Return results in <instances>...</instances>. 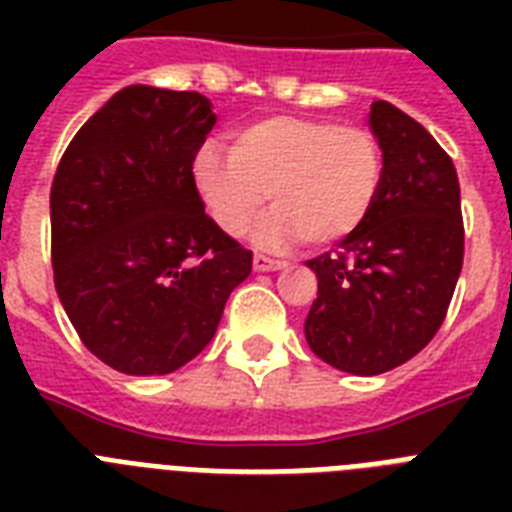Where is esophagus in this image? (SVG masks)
I'll return each mask as SVG.
<instances>
[{"label":"esophagus","instance_id":"1","mask_svg":"<svg viewBox=\"0 0 512 512\" xmlns=\"http://www.w3.org/2000/svg\"><path fill=\"white\" fill-rule=\"evenodd\" d=\"M252 265H255V271H281V268H287V263H284V260L265 255V252H255V257H252Z\"/></svg>","mask_w":512,"mask_h":512}]
</instances>
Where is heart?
I'll return each mask as SVG.
<instances>
[{
    "mask_svg": "<svg viewBox=\"0 0 512 512\" xmlns=\"http://www.w3.org/2000/svg\"><path fill=\"white\" fill-rule=\"evenodd\" d=\"M193 188L215 225L241 236L265 199L263 247L308 241L329 247L366 223L385 177V151L369 127L276 114L233 132L231 154L201 148L191 164Z\"/></svg>",
    "mask_w": 512,
    "mask_h": 512,
    "instance_id": "b5f03b06",
    "label": "heart"
}]
</instances>
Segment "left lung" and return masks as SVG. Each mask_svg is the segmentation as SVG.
Listing matches in <instances>:
<instances>
[{"instance_id": "obj_1", "label": "left lung", "mask_w": 512, "mask_h": 512, "mask_svg": "<svg viewBox=\"0 0 512 512\" xmlns=\"http://www.w3.org/2000/svg\"><path fill=\"white\" fill-rule=\"evenodd\" d=\"M369 124L385 151L380 196L340 249L305 263L319 279L305 340L350 374L388 372L436 337L465 255L452 156L388 100H374Z\"/></svg>"}]
</instances>
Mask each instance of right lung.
<instances>
[{
  "label": "right lung",
  "mask_w": 512,
  "mask_h": 512,
  "mask_svg": "<svg viewBox=\"0 0 512 512\" xmlns=\"http://www.w3.org/2000/svg\"><path fill=\"white\" fill-rule=\"evenodd\" d=\"M215 114L199 92L132 84L60 156L50 188L52 276L79 340L124 374H170L215 335L252 252L193 188Z\"/></svg>",
  "instance_id": "add662e5"
}]
</instances>
